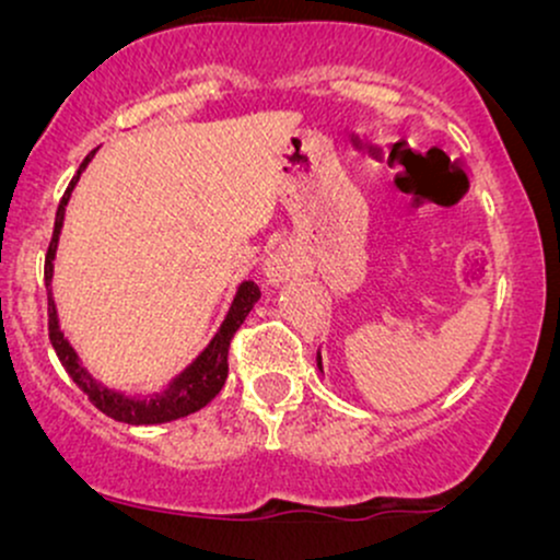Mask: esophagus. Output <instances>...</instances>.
Here are the masks:
<instances>
[{"label":"esophagus","instance_id":"1","mask_svg":"<svg viewBox=\"0 0 560 560\" xmlns=\"http://www.w3.org/2000/svg\"><path fill=\"white\" fill-rule=\"evenodd\" d=\"M292 276V260L287 255H271L266 262V279L271 284H281V281Z\"/></svg>","mask_w":560,"mask_h":560}]
</instances>
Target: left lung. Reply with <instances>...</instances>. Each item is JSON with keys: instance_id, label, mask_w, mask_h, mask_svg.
I'll return each mask as SVG.
<instances>
[{"instance_id": "obj_1", "label": "left lung", "mask_w": 560, "mask_h": 560, "mask_svg": "<svg viewBox=\"0 0 560 560\" xmlns=\"http://www.w3.org/2000/svg\"><path fill=\"white\" fill-rule=\"evenodd\" d=\"M318 369H320V371H324V363H320V352H318Z\"/></svg>"}]
</instances>
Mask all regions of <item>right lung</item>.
Returning <instances> with one entry per match:
<instances>
[{
  "mask_svg": "<svg viewBox=\"0 0 560 560\" xmlns=\"http://www.w3.org/2000/svg\"><path fill=\"white\" fill-rule=\"evenodd\" d=\"M94 152H89L86 160L81 163L79 173H75L73 182H70V186L66 189V195L60 199V208H57V215H55L52 242H49L47 260H44V284H47V300H49V342H52L57 358H60L62 369L68 371V376L79 384L81 392L92 400L94 408H100L102 413L110 416V419L133 423V427H150V423L184 419V416L205 408V405L213 400L218 392L223 389V384H226L231 337H234L236 329L244 324V318L249 316L255 302L260 300V289L255 281H242L234 294V302H231L226 318H223L221 329L215 331V337L210 339V345L199 352L197 361L173 378L168 389L158 392V395H150V397H128L124 392H115L110 387H105L102 382H96V378L81 365L79 355H75V350L66 339V334L60 331L52 289H49V284H52V260L57 253V240H60L62 218H66V205L70 199V191H73V186L79 184L83 168H86L89 160L94 158Z\"/></svg>",
  "mask_w": 560,
  "mask_h": 560,
  "instance_id": "1",
  "label": "right lung"
}]
</instances>
